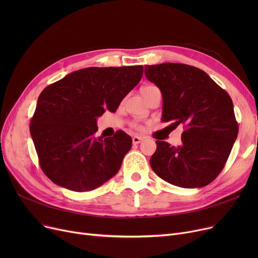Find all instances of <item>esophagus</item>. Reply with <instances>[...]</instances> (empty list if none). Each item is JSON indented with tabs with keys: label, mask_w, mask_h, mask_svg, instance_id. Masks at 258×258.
Returning <instances> with one entry per match:
<instances>
[{
	"label": "esophagus",
	"mask_w": 258,
	"mask_h": 258,
	"mask_svg": "<svg viewBox=\"0 0 258 258\" xmlns=\"http://www.w3.org/2000/svg\"><path fill=\"white\" fill-rule=\"evenodd\" d=\"M142 141H143V138L140 137V136H134V137H133V143H134V144H139V143H141Z\"/></svg>",
	"instance_id": "34e87169"
}]
</instances>
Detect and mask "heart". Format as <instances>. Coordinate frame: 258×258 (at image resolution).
Segmentation results:
<instances>
[{"label":"heart","instance_id":"1","mask_svg":"<svg viewBox=\"0 0 258 258\" xmlns=\"http://www.w3.org/2000/svg\"><path fill=\"white\" fill-rule=\"evenodd\" d=\"M153 87H155V86H146V87H144V88L142 89V91H143V90H146V89L153 88ZM132 126H133L134 128H136V130H142V125H141L140 123H137V122H135V123H133Z\"/></svg>","mask_w":258,"mask_h":258}]
</instances>
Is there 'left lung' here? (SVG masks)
Masks as SVG:
<instances>
[{"mask_svg": "<svg viewBox=\"0 0 258 258\" xmlns=\"http://www.w3.org/2000/svg\"><path fill=\"white\" fill-rule=\"evenodd\" d=\"M144 73L162 93V121L185 128L177 147L156 141L153 170L183 188L210 184L223 170L238 134L231 97L207 73L189 64H146Z\"/></svg>", "mask_w": 258, "mask_h": 258, "instance_id": "obj_1", "label": "left lung"}]
</instances>
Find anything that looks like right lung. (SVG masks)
<instances>
[{
    "label": "right lung",
    "mask_w": 258,
    "mask_h": 258,
    "mask_svg": "<svg viewBox=\"0 0 258 258\" xmlns=\"http://www.w3.org/2000/svg\"><path fill=\"white\" fill-rule=\"evenodd\" d=\"M143 66L91 67L68 74L40 93L30 134L42 170L58 186L90 191L118 172L132 147L123 131L96 137V118L116 112L136 87Z\"/></svg>",
    "instance_id": "1"
}]
</instances>
